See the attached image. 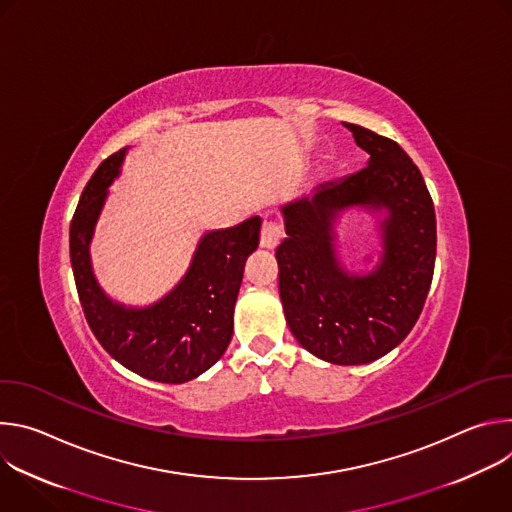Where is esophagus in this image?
I'll return each mask as SVG.
<instances>
[{
	"label": "esophagus",
	"mask_w": 512,
	"mask_h": 512,
	"mask_svg": "<svg viewBox=\"0 0 512 512\" xmlns=\"http://www.w3.org/2000/svg\"><path fill=\"white\" fill-rule=\"evenodd\" d=\"M281 237H283V229H281L279 223H275V221H265V223H263V227H261V237H259L261 247H265V249H275V247L279 245Z\"/></svg>",
	"instance_id": "1"
}]
</instances>
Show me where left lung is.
Returning <instances> with one entry per match:
<instances>
[{
	"label": "left lung",
	"mask_w": 512,
	"mask_h": 512,
	"mask_svg": "<svg viewBox=\"0 0 512 512\" xmlns=\"http://www.w3.org/2000/svg\"><path fill=\"white\" fill-rule=\"evenodd\" d=\"M344 127L369 164L281 206L287 237L275 259L285 320L298 342L332 364H367L401 344L423 310L435 265V210L397 141ZM352 205L388 210L384 259L364 276L348 274L333 249L335 216Z\"/></svg>",
	"instance_id": "8db88e82"
}]
</instances>
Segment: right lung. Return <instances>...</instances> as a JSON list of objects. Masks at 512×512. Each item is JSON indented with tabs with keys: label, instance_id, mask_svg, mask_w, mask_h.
<instances>
[{
	"label": "right lung",
	"instance_id": "1",
	"mask_svg": "<svg viewBox=\"0 0 512 512\" xmlns=\"http://www.w3.org/2000/svg\"><path fill=\"white\" fill-rule=\"evenodd\" d=\"M125 150L109 156L87 182L70 221V263L85 318L101 346L125 369L158 383L196 379L221 358L233 338V314L247 257L259 245L261 218L206 233L190 269L166 298L127 308L99 287L89 245L97 218L119 176Z\"/></svg>",
	"mask_w": 512,
	"mask_h": 512
}]
</instances>
